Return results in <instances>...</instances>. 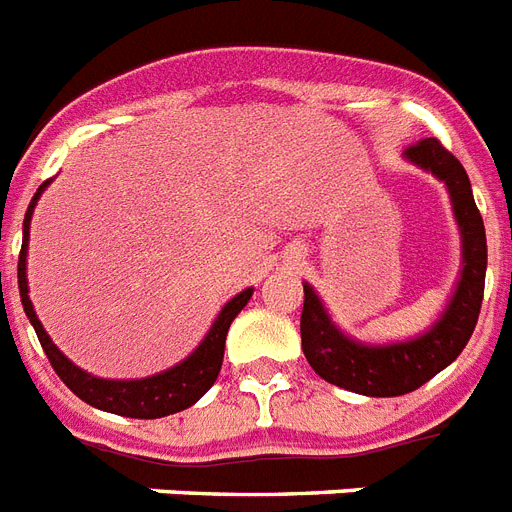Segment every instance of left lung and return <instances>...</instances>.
Segmentation results:
<instances>
[{
    "label": "left lung",
    "mask_w": 512,
    "mask_h": 512,
    "mask_svg": "<svg viewBox=\"0 0 512 512\" xmlns=\"http://www.w3.org/2000/svg\"><path fill=\"white\" fill-rule=\"evenodd\" d=\"M405 159L421 170L432 172L447 185L455 222L460 227L463 269L445 314L416 340L363 345L340 332L337 324L329 319L314 287L303 285L301 342L311 369L329 384L369 398H395L413 392L450 366L474 335L481 298H484L487 235L463 164L437 138H421L408 146Z\"/></svg>",
    "instance_id": "left-lung-1"
}]
</instances>
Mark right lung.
Returning <instances> with one entry per match:
<instances>
[{
    "label": "right lung",
    "instance_id": "obj_1",
    "mask_svg": "<svg viewBox=\"0 0 512 512\" xmlns=\"http://www.w3.org/2000/svg\"><path fill=\"white\" fill-rule=\"evenodd\" d=\"M46 185H49V180L38 185L36 196L31 198L28 211H25L23 248H20L18 259V287L25 316L31 319L33 329H36L38 335V342H41L46 358L52 363V369L57 371V377L62 379L80 400H86L88 405H94L99 411L117 413V416L162 418L170 416V413H180L185 411V408H190L196 400L204 398L211 384L217 382L219 369H222V358H225L227 329H230L232 319L243 311V306L251 301L253 290L248 287V290H243L240 295H235L230 303H225V308L219 311V316L214 319V324H211V329L206 332L204 340H201V345H198L183 363H177L172 369L146 379H128V382H125V379H117V382H114V379L91 377V374H86L83 369H78L70 358L62 356V350L54 345L52 337L46 335V329L38 322L31 298H28V280H25L28 227H31L36 201L41 198Z\"/></svg>",
    "mask_w": 512,
    "mask_h": 512
}]
</instances>
